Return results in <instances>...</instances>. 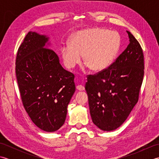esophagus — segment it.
Returning a JSON list of instances; mask_svg holds the SVG:
<instances>
[{"instance_id": "1", "label": "esophagus", "mask_w": 159, "mask_h": 159, "mask_svg": "<svg viewBox=\"0 0 159 159\" xmlns=\"http://www.w3.org/2000/svg\"><path fill=\"white\" fill-rule=\"evenodd\" d=\"M76 89L78 90H79V91H83V90H85V87H84L81 85H79L76 86Z\"/></svg>"}]
</instances>
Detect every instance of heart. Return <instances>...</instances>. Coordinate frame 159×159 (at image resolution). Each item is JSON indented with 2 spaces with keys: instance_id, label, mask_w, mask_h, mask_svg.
Instances as JSON below:
<instances>
[{
  "instance_id": "obj_1",
  "label": "heart",
  "mask_w": 159,
  "mask_h": 159,
  "mask_svg": "<svg viewBox=\"0 0 159 159\" xmlns=\"http://www.w3.org/2000/svg\"><path fill=\"white\" fill-rule=\"evenodd\" d=\"M120 38L115 31L95 28L82 30L70 39V46H63L61 52L64 65L74 68L83 61L93 72H100L109 67L119 50Z\"/></svg>"
}]
</instances>
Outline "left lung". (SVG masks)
<instances>
[{
    "mask_svg": "<svg viewBox=\"0 0 159 159\" xmlns=\"http://www.w3.org/2000/svg\"><path fill=\"white\" fill-rule=\"evenodd\" d=\"M126 32L127 48L107 68L87 76L85 84L92 121L104 131L116 130L124 122L138 102L142 85L143 50Z\"/></svg>",
    "mask_w": 159,
    "mask_h": 159,
    "instance_id": "8db88e82",
    "label": "left lung"
}]
</instances>
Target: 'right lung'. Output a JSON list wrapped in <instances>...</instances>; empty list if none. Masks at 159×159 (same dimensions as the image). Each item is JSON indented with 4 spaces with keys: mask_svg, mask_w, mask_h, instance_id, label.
<instances>
[{
    "mask_svg": "<svg viewBox=\"0 0 159 159\" xmlns=\"http://www.w3.org/2000/svg\"><path fill=\"white\" fill-rule=\"evenodd\" d=\"M48 38L30 31L17 52L16 74L23 106L37 126L54 132L66 121L67 105L75 92L74 75L63 68Z\"/></svg>",
    "mask_w": 159,
    "mask_h": 159,
    "instance_id": "add662e5",
    "label": "right lung"
}]
</instances>
